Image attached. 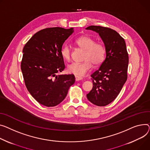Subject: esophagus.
<instances>
[{
  "mask_svg": "<svg viewBox=\"0 0 150 150\" xmlns=\"http://www.w3.org/2000/svg\"><path fill=\"white\" fill-rule=\"evenodd\" d=\"M75 81H79V80H81V79H83L81 77L78 76H75Z\"/></svg>",
  "mask_w": 150,
  "mask_h": 150,
  "instance_id": "34e87169",
  "label": "esophagus"
}]
</instances>
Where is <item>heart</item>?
Listing matches in <instances>:
<instances>
[{"label":"heart","mask_w":150,"mask_h":150,"mask_svg":"<svg viewBox=\"0 0 150 150\" xmlns=\"http://www.w3.org/2000/svg\"><path fill=\"white\" fill-rule=\"evenodd\" d=\"M75 43L85 51L84 62L73 63L68 66V72L78 76H83L95 66L100 65L104 61L105 49L101 43L95 42V40L88 36L84 35L77 38ZM61 55L64 59L69 61L71 57V49L69 45H64L61 49Z\"/></svg>","instance_id":"obj_1"}]
</instances>
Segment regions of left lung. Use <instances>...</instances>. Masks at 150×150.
Here are the masks:
<instances>
[{
    "label": "left lung",
    "mask_w": 150,
    "mask_h": 150,
    "mask_svg": "<svg viewBox=\"0 0 150 150\" xmlns=\"http://www.w3.org/2000/svg\"><path fill=\"white\" fill-rule=\"evenodd\" d=\"M86 29L99 34L106 53L104 61L91 75L93 86L87 98L96 105L105 106L115 100L127 81L128 54L125 42L110 28L92 25Z\"/></svg>",
    "instance_id": "left-lung-1"
}]
</instances>
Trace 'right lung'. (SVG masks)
I'll use <instances>...</instances> for the list:
<instances>
[{
  "mask_svg": "<svg viewBox=\"0 0 150 150\" xmlns=\"http://www.w3.org/2000/svg\"><path fill=\"white\" fill-rule=\"evenodd\" d=\"M73 33V28L43 29L30 38L23 49L21 70L25 86L42 105L54 107L62 103L75 83L73 74L57 75L65 68L62 46Z\"/></svg>",
  "mask_w": 150,
  "mask_h": 150,
  "instance_id": "add662e5",
  "label": "right lung"
}]
</instances>
